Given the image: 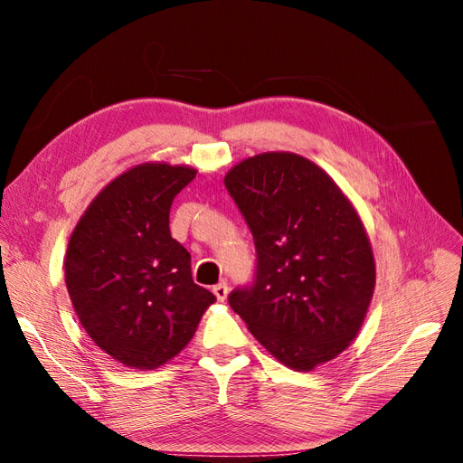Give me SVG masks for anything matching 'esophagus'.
Instances as JSON below:
<instances>
[{
    "mask_svg": "<svg viewBox=\"0 0 463 463\" xmlns=\"http://www.w3.org/2000/svg\"><path fill=\"white\" fill-rule=\"evenodd\" d=\"M213 295L219 302H225L227 300V295H229V285L225 281L213 285Z\"/></svg>",
    "mask_w": 463,
    "mask_h": 463,
    "instance_id": "esophagus-1",
    "label": "esophagus"
}]
</instances>
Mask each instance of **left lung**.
I'll return each mask as SVG.
<instances>
[{
  "label": "left lung",
  "instance_id": "8db88e82",
  "mask_svg": "<svg viewBox=\"0 0 463 463\" xmlns=\"http://www.w3.org/2000/svg\"><path fill=\"white\" fill-rule=\"evenodd\" d=\"M225 187L257 251L255 279L232 290L231 307L288 368L335 358L356 337L375 287L356 210L323 168L288 152L244 159Z\"/></svg>",
  "mask_w": 463,
  "mask_h": 463
}]
</instances>
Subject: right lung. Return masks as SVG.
<instances>
[{"mask_svg":"<svg viewBox=\"0 0 463 463\" xmlns=\"http://www.w3.org/2000/svg\"><path fill=\"white\" fill-rule=\"evenodd\" d=\"M197 170L144 163L91 201L65 255V283L88 335L133 370H156L193 337L215 297L191 278L168 213Z\"/></svg>","mask_w":463,"mask_h":463,"instance_id":"right-lung-1","label":"right lung"}]
</instances>
